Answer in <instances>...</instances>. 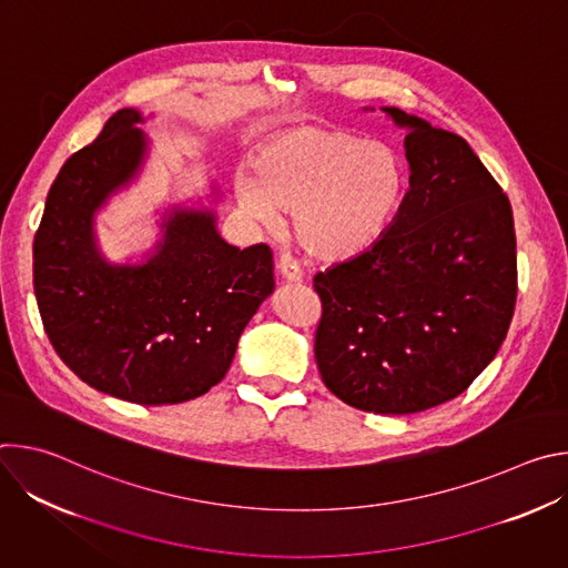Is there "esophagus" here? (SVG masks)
Segmentation results:
<instances>
[{
	"label": "esophagus",
	"instance_id": "34e87169",
	"mask_svg": "<svg viewBox=\"0 0 568 568\" xmlns=\"http://www.w3.org/2000/svg\"><path fill=\"white\" fill-rule=\"evenodd\" d=\"M278 272H281V276H283L287 283H301V278H303V272H301L298 263H296L290 254H283V256L278 258Z\"/></svg>",
	"mask_w": 568,
	"mask_h": 568
}]
</instances>
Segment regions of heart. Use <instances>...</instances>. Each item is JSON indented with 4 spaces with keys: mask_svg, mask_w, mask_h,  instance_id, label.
<instances>
[{
    "mask_svg": "<svg viewBox=\"0 0 568 568\" xmlns=\"http://www.w3.org/2000/svg\"><path fill=\"white\" fill-rule=\"evenodd\" d=\"M407 184L399 154L346 130L298 125L265 139L250 178L237 180L242 211L274 224L292 213L298 247L321 261H348L386 233Z\"/></svg>",
    "mask_w": 568,
    "mask_h": 568,
    "instance_id": "b5f03b06",
    "label": "heart"
}]
</instances>
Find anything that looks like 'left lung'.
<instances>
[{
	"mask_svg": "<svg viewBox=\"0 0 568 568\" xmlns=\"http://www.w3.org/2000/svg\"><path fill=\"white\" fill-rule=\"evenodd\" d=\"M407 128L409 191L375 245L314 276V359L342 402L416 414L460 395L499 353L517 301L513 206L469 143Z\"/></svg>",
	"mask_w": 568,
	"mask_h": 568,
	"instance_id": "1",
	"label": "left lung"
}]
</instances>
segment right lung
<instances>
[{
  "instance_id": "1",
  "label": "right lung",
  "mask_w": 568,
  "mask_h": 568,
  "mask_svg": "<svg viewBox=\"0 0 568 568\" xmlns=\"http://www.w3.org/2000/svg\"><path fill=\"white\" fill-rule=\"evenodd\" d=\"M141 121L119 110L64 161L33 240V287L60 359L92 388L150 407L193 399L226 375L274 292V261L263 242L229 245L200 209H173L143 265L103 258L94 215L143 164Z\"/></svg>"
}]
</instances>
